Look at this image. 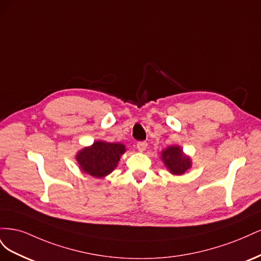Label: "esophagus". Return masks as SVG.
<instances>
[{"label": "esophagus", "mask_w": 261, "mask_h": 261, "mask_svg": "<svg viewBox=\"0 0 261 261\" xmlns=\"http://www.w3.org/2000/svg\"><path fill=\"white\" fill-rule=\"evenodd\" d=\"M147 141H138L137 143V149L139 150V151H145V150L147 149Z\"/></svg>", "instance_id": "34e87169"}]
</instances>
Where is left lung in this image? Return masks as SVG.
<instances>
[{"instance_id": "left-lung-1", "label": "left lung", "mask_w": 261, "mask_h": 261, "mask_svg": "<svg viewBox=\"0 0 261 261\" xmlns=\"http://www.w3.org/2000/svg\"><path fill=\"white\" fill-rule=\"evenodd\" d=\"M162 160L171 173L176 175L184 174L191 168V160L183 154L179 147H169L162 151Z\"/></svg>"}]
</instances>
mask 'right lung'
<instances>
[{"label":"right lung","mask_w":261,"mask_h":261,"mask_svg":"<svg viewBox=\"0 0 261 261\" xmlns=\"http://www.w3.org/2000/svg\"><path fill=\"white\" fill-rule=\"evenodd\" d=\"M125 152L122 144L96 141L91 147L85 148L77 154L80 168L93 177H103L111 173Z\"/></svg>","instance_id":"add662e5"}]
</instances>
